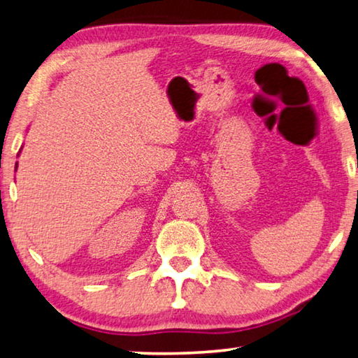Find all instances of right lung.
I'll return each instance as SVG.
<instances>
[{"label":"right lung","instance_id":"right-lung-1","mask_svg":"<svg viewBox=\"0 0 358 358\" xmlns=\"http://www.w3.org/2000/svg\"><path fill=\"white\" fill-rule=\"evenodd\" d=\"M15 169H17V162H15Z\"/></svg>","mask_w":358,"mask_h":358}]
</instances>
